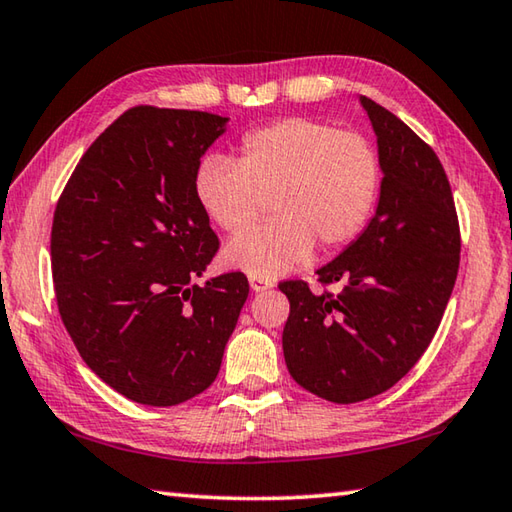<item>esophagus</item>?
Returning <instances> with one entry per match:
<instances>
[{
  "instance_id": "34e87169",
  "label": "esophagus",
  "mask_w": 512,
  "mask_h": 512,
  "mask_svg": "<svg viewBox=\"0 0 512 512\" xmlns=\"http://www.w3.org/2000/svg\"><path fill=\"white\" fill-rule=\"evenodd\" d=\"M273 282L268 277H259V275H250V289L253 291H266L271 289Z\"/></svg>"
}]
</instances>
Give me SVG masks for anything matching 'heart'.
Segmentation results:
<instances>
[{
	"instance_id": "heart-1",
	"label": "heart",
	"mask_w": 512,
	"mask_h": 512,
	"mask_svg": "<svg viewBox=\"0 0 512 512\" xmlns=\"http://www.w3.org/2000/svg\"><path fill=\"white\" fill-rule=\"evenodd\" d=\"M379 162L366 137L325 121L284 117L244 135L237 164L203 160L194 192L228 235L262 219L268 198L275 221L237 237L223 262L248 275L275 277L318 253H334L359 235L375 203Z\"/></svg>"
}]
</instances>
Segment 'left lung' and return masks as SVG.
I'll return each instance as SVG.
<instances>
[{"label": "left lung", "mask_w": 512, "mask_h": 512, "mask_svg": "<svg viewBox=\"0 0 512 512\" xmlns=\"http://www.w3.org/2000/svg\"><path fill=\"white\" fill-rule=\"evenodd\" d=\"M377 133L379 205L357 241L318 268L341 293L280 282L291 302L284 361L305 391L334 404L370 400L395 386L429 348L452 296L461 228L447 173L402 119L361 97Z\"/></svg>", "instance_id": "8db88e82"}]
</instances>
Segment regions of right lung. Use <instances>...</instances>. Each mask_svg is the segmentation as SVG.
I'll list each match as a JSON object with an SVG mask.
<instances>
[{
    "label": "right lung",
    "instance_id": "1",
    "mask_svg": "<svg viewBox=\"0 0 512 512\" xmlns=\"http://www.w3.org/2000/svg\"><path fill=\"white\" fill-rule=\"evenodd\" d=\"M225 121L126 110L56 203L51 275L63 325L90 370L146 406H176L212 386L250 291L239 271L194 284L219 250L194 178Z\"/></svg>",
    "mask_w": 512,
    "mask_h": 512
}]
</instances>
